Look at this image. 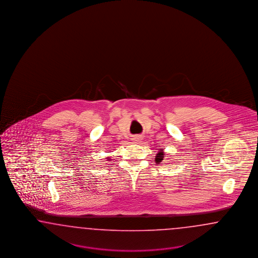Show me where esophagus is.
Returning <instances> with one entry per match:
<instances>
[{
	"mask_svg": "<svg viewBox=\"0 0 258 258\" xmlns=\"http://www.w3.org/2000/svg\"><path fill=\"white\" fill-rule=\"evenodd\" d=\"M142 140V137L141 136H138V135H136V136H133V142H135V143H139Z\"/></svg>",
	"mask_w": 258,
	"mask_h": 258,
	"instance_id": "esophagus-1",
	"label": "esophagus"
}]
</instances>
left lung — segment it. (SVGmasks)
Here are the masks:
<instances>
[{"instance_id":"left-lung-1","label":"left lung","mask_w":258,"mask_h":258,"mask_svg":"<svg viewBox=\"0 0 258 258\" xmlns=\"http://www.w3.org/2000/svg\"><path fill=\"white\" fill-rule=\"evenodd\" d=\"M164 149H159V151H158V153H157L156 156H155V162H156L157 164H160L164 160Z\"/></svg>"}]
</instances>
